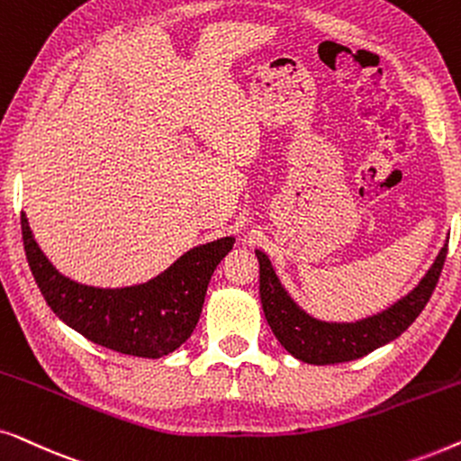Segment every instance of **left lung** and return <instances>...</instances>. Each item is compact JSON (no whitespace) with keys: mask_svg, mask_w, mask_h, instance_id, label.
<instances>
[{"mask_svg":"<svg viewBox=\"0 0 461 461\" xmlns=\"http://www.w3.org/2000/svg\"><path fill=\"white\" fill-rule=\"evenodd\" d=\"M260 262V300L270 330L283 348L298 361L311 365H333L361 358L380 346L399 338L418 319L437 287L447 258V243L437 260L407 295L384 311L358 321H321L298 306L281 285L273 264L264 251L256 249Z\"/></svg>","mask_w":461,"mask_h":461,"instance_id":"left-lung-1","label":"left lung"}]
</instances>
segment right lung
Instances as JSON below:
<instances>
[{"instance_id":"right-lung-1","label":"right lung","mask_w":461,"mask_h":461,"mask_svg":"<svg viewBox=\"0 0 461 461\" xmlns=\"http://www.w3.org/2000/svg\"><path fill=\"white\" fill-rule=\"evenodd\" d=\"M21 226L31 273L56 317L94 344L142 358L166 357L191 338L213 270L235 243L222 237L197 245L147 283L94 287L56 270L24 213Z\"/></svg>"}]
</instances>
